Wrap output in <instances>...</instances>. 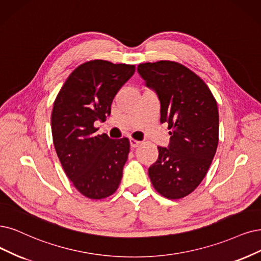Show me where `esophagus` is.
Returning a JSON list of instances; mask_svg holds the SVG:
<instances>
[{
	"instance_id": "esophagus-1",
	"label": "esophagus",
	"mask_w": 261,
	"mask_h": 261,
	"mask_svg": "<svg viewBox=\"0 0 261 261\" xmlns=\"http://www.w3.org/2000/svg\"><path fill=\"white\" fill-rule=\"evenodd\" d=\"M140 144H141V142H139V141H137V140H134V139H130V146H131L132 148L139 147Z\"/></svg>"
}]
</instances>
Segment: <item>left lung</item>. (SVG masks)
<instances>
[{
	"instance_id": "obj_1",
	"label": "left lung",
	"mask_w": 261,
	"mask_h": 261,
	"mask_svg": "<svg viewBox=\"0 0 261 261\" xmlns=\"http://www.w3.org/2000/svg\"><path fill=\"white\" fill-rule=\"evenodd\" d=\"M138 72L160 104V122H167L170 144L158 146L157 161L148 169L151 184L168 199L191 194L204 178L218 145L217 103L206 84L174 61L147 62Z\"/></svg>"
}]
</instances>
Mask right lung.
Returning a JSON list of instances; mask_svg holds the SVG:
<instances>
[{
  "mask_svg": "<svg viewBox=\"0 0 261 261\" xmlns=\"http://www.w3.org/2000/svg\"><path fill=\"white\" fill-rule=\"evenodd\" d=\"M136 66L92 60L77 66L54 102L51 132L62 168L82 195L100 200L117 190L130 151L127 138L96 134V120L111 115L114 96Z\"/></svg>",
  "mask_w": 261,
  "mask_h": 261,
  "instance_id": "obj_1",
  "label": "right lung"
}]
</instances>
